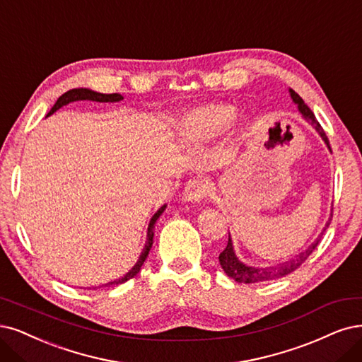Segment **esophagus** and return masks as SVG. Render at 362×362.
Instances as JSON below:
<instances>
[{
  "instance_id": "1",
  "label": "esophagus",
  "mask_w": 362,
  "mask_h": 362,
  "mask_svg": "<svg viewBox=\"0 0 362 362\" xmlns=\"http://www.w3.org/2000/svg\"><path fill=\"white\" fill-rule=\"evenodd\" d=\"M209 192V183L206 179H194L191 180L183 191V198L186 202L199 203L203 202Z\"/></svg>"
}]
</instances>
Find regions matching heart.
<instances>
[{"label": "heart", "instance_id": "obj_1", "mask_svg": "<svg viewBox=\"0 0 362 362\" xmlns=\"http://www.w3.org/2000/svg\"><path fill=\"white\" fill-rule=\"evenodd\" d=\"M235 117V109L230 104H203L186 113L183 125L192 140H210L216 137Z\"/></svg>", "mask_w": 362, "mask_h": 362}]
</instances>
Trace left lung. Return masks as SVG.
I'll return each instance as SVG.
<instances>
[{
	"label": "left lung",
	"instance_id": "1",
	"mask_svg": "<svg viewBox=\"0 0 362 362\" xmlns=\"http://www.w3.org/2000/svg\"><path fill=\"white\" fill-rule=\"evenodd\" d=\"M289 93H291V98L292 101L296 103L298 105V110L300 113L303 115V117L309 122L312 127H315V129L317 131V134L320 137H322V140L325 141V144L328 146V149L331 151L329 147V141H328V137L325 131L322 129V127H320V124L316 120L313 112L309 109V105H307L303 98L298 95V93L293 90V89H289ZM331 218H332V209H331V216L328 219V222L325 223V228L322 230V233H320V235L315 240V242L307 247L305 250H303L301 253H298V255L293 258V259H289V261H285L282 264H277L274 267H265V269H258V267H250V265H246L243 264L242 261H240L237 257H235V252H234V247H233V240H231V235H228V245H226V247L221 252L219 255V262H221V267L223 269V272L228 274L230 277H233L235 282L238 284H255V282H265V280H274V279H279V277H284L289 273H292L293 270H297L298 267L309 258L312 255V252L316 249V246L319 245L320 238H322V234L325 233V230L329 226L331 223Z\"/></svg>",
	"mask_w": 362,
	"mask_h": 362
}]
</instances>
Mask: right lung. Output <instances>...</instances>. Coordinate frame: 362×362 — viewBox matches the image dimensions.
<instances>
[{
	"label": "right lung",
	"mask_w": 362,
	"mask_h": 362,
	"mask_svg": "<svg viewBox=\"0 0 362 362\" xmlns=\"http://www.w3.org/2000/svg\"><path fill=\"white\" fill-rule=\"evenodd\" d=\"M83 100L98 101V103H117V101H120V100H124V97L120 95V93H100V92H95V90L86 89V88L70 89L69 92L62 93V95L58 98V101L55 103V105L52 107L50 112L47 113V116L53 115L57 110H59L61 107H64V105H66V104H70V103H73V101H83ZM165 207H167V204H164L163 207H160V209L155 213V215L152 216V219H151V222H149V226H147V240H146V245H144V247H143V252H141V255H140L139 261L136 262V265H134L132 269H131L124 277H119V279L113 280V282H109V284H105V285H100V286H97V288L116 286V285H120V284H125L127 280H129V279H132L134 276L139 274V272H140V269H141V265H143V262L146 261L147 255H149L151 247H152V245H153V230H155V223H156V221L159 219V216L163 215V211L165 210Z\"/></svg>",
	"instance_id": "1"
}]
</instances>
